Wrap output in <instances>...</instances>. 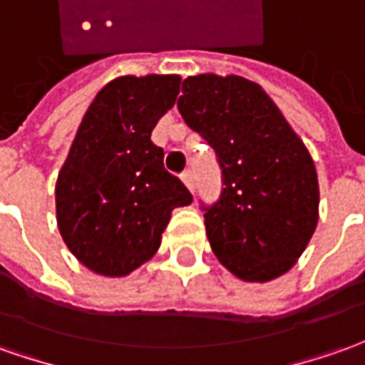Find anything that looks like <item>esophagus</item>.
I'll use <instances>...</instances> for the list:
<instances>
[{"label": "esophagus", "mask_w": 365, "mask_h": 365, "mask_svg": "<svg viewBox=\"0 0 365 365\" xmlns=\"http://www.w3.org/2000/svg\"><path fill=\"white\" fill-rule=\"evenodd\" d=\"M182 182L187 185V190H190V192H193V173H192V170H185V172L182 173Z\"/></svg>", "instance_id": "1"}]
</instances>
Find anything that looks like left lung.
<instances>
[{"label":"left lung","instance_id":"1","mask_svg":"<svg viewBox=\"0 0 365 365\" xmlns=\"http://www.w3.org/2000/svg\"><path fill=\"white\" fill-rule=\"evenodd\" d=\"M178 110L215 151L222 193L200 202L214 254L245 282H269L304 254L319 190L304 141L264 89L240 76L183 79Z\"/></svg>","mask_w":365,"mask_h":365}]
</instances>
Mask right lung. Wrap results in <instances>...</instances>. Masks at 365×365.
Wrapping results in <instances>:
<instances>
[{"instance_id":"add662e5","label":"right lung","mask_w":365,"mask_h":365,"mask_svg":"<svg viewBox=\"0 0 365 365\" xmlns=\"http://www.w3.org/2000/svg\"><path fill=\"white\" fill-rule=\"evenodd\" d=\"M180 76L118 78L86 111L56 185L58 225L69 252L101 276H128L162 244L172 210L192 193L163 168L151 141L175 103Z\"/></svg>"}]
</instances>
